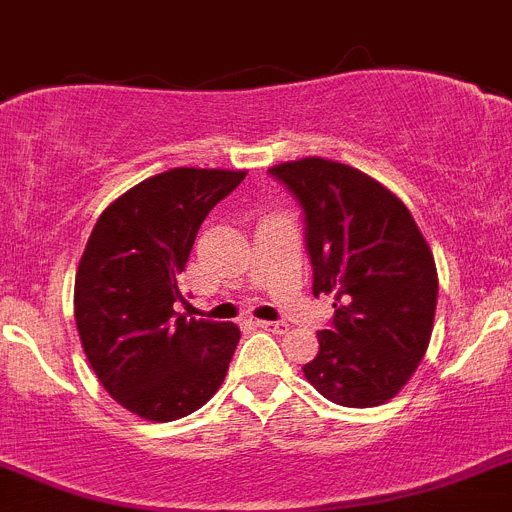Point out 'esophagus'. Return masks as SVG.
I'll list each match as a JSON object with an SVG mask.
<instances>
[{
  "label": "esophagus",
  "instance_id": "obj_1",
  "mask_svg": "<svg viewBox=\"0 0 512 512\" xmlns=\"http://www.w3.org/2000/svg\"><path fill=\"white\" fill-rule=\"evenodd\" d=\"M257 329H265V331H275V334H285L288 331V324L285 321H255Z\"/></svg>",
  "mask_w": 512,
  "mask_h": 512
}]
</instances>
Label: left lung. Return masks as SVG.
Returning a JSON list of instances; mask_svg holds the SVG:
<instances>
[{"mask_svg": "<svg viewBox=\"0 0 512 512\" xmlns=\"http://www.w3.org/2000/svg\"><path fill=\"white\" fill-rule=\"evenodd\" d=\"M298 201L313 296H334L319 354L303 365L326 400L372 408L411 380L434 329V255L403 201L344 163L306 158L267 170Z\"/></svg>", "mask_w": 512, "mask_h": 512, "instance_id": "obj_1", "label": "left lung"}]
</instances>
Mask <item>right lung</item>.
I'll return each instance as SVG.
<instances>
[{
	"label": "right lung",
	"mask_w": 512,
	"mask_h": 512,
	"mask_svg": "<svg viewBox=\"0 0 512 512\" xmlns=\"http://www.w3.org/2000/svg\"><path fill=\"white\" fill-rule=\"evenodd\" d=\"M242 170L173 168L99 216L76 273V326L107 393L147 421H176L219 390L239 342L234 324L186 319L178 280L193 239Z\"/></svg>",
	"instance_id": "obj_1"
}]
</instances>
